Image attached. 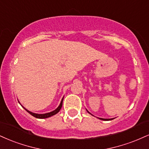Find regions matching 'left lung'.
I'll return each instance as SVG.
<instances>
[{"mask_svg": "<svg viewBox=\"0 0 149 149\" xmlns=\"http://www.w3.org/2000/svg\"><path fill=\"white\" fill-rule=\"evenodd\" d=\"M87 112H88V111H87ZM88 113H89V112H88ZM89 114H91V113H89ZM99 119L103 120V121H110V120H112V119H103V118H99Z\"/></svg>", "mask_w": 149, "mask_h": 149, "instance_id": "1", "label": "left lung"}]
</instances>
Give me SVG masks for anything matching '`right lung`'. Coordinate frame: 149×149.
Here are the masks:
<instances>
[{"instance_id": "1", "label": "right lung", "mask_w": 149, "mask_h": 149, "mask_svg": "<svg viewBox=\"0 0 149 149\" xmlns=\"http://www.w3.org/2000/svg\"><path fill=\"white\" fill-rule=\"evenodd\" d=\"M63 98H64V97L62 98V101H61V103L60 104V105H59V106L57 107L55 110L52 111V112H48V113H45V114H36V113H33V112H30V111L27 110V109L25 108L24 107H23H23V108L25 109V110L27 111V112H28V113L31 114L32 116H35V117L37 118V119H46V118H48V117H50V116H53V115H55V114H56L57 113H58L59 111L60 110L61 107H62V101H63Z\"/></svg>"}]
</instances>
